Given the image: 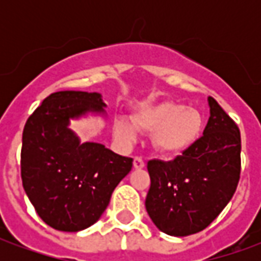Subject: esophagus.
Segmentation results:
<instances>
[{
    "instance_id": "1",
    "label": "esophagus",
    "mask_w": 261,
    "mask_h": 261,
    "mask_svg": "<svg viewBox=\"0 0 261 261\" xmlns=\"http://www.w3.org/2000/svg\"><path fill=\"white\" fill-rule=\"evenodd\" d=\"M133 165H134V168H136V169H142V168L145 166V162H144V159H142L141 156H136Z\"/></svg>"
}]
</instances>
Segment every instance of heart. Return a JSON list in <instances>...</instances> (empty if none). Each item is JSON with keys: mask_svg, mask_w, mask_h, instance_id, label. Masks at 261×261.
<instances>
[{"mask_svg": "<svg viewBox=\"0 0 261 261\" xmlns=\"http://www.w3.org/2000/svg\"><path fill=\"white\" fill-rule=\"evenodd\" d=\"M131 121L133 124L125 119L116 120V137L124 142H133L136 140L135 126L144 133H152L153 148L164 155H179L190 149L204 127V119L198 110L172 100L140 106L134 110Z\"/></svg>", "mask_w": 261, "mask_h": 261, "instance_id": "obj_1", "label": "heart"}]
</instances>
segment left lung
Here are the masks:
<instances>
[{
  "label": "left lung",
  "instance_id": "obj_1",
  "mask_svg": "<svg viewBox=\"0 0 261 261\" xmlns=\"http://www.w3.org/2000/svg\"><path fill=\"white\" fill-rule=\"evenodd\" d=\"M210 119L202 137L173 161L147 165L151 187L145 208L159 229L187 236L205 229L233 196L241 177V131L208 96Z\"/></svg>",
  "mask_w": 261,
  "mask_h": 261
}]
</instances>
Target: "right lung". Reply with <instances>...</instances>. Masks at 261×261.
<instances>
[{
  "mask_svg": "<svg viewBox=\"0 0 261 261\" xmlns=\"http://www.w3.org/2000/svg\"><path fill=\"white\" fill-rule=\"evenodd\" d=\"M99 93H51L29 116L22 136L20 176L39 217L54 229L78 232L100 218L112 193L133 168L97 142L81 144L69 119L103 112Z\"/></svg>",
  "mask_w": 261,
  "mask_h": 261,
  "instance_id": "1",
  "label": "right lung"
}]
</instances>
